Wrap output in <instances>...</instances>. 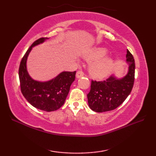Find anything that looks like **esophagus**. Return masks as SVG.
Here are the masks:
<instances>
[{"label":"esophagus","instance_id":"1","mask_svg":"<svg viewBox=\"0 0 156 156\" xmlns=\"http://www.w3.org/2000/svg\"><path fill=\"white\" fill-rule=\"evenodd\" d=\"M84 76V72H82V71H81V70H79V71H78L77 72H76V78H81V77H82V76Z\"/></svg>","mask_w":156,"mask_h":156}]
</instances>
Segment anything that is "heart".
Returning <instances> with one entry per match:
<instances>
[{"label": "heart", "mask_w": 156, "mask_h": 156, "mask_svg": "<svg viewBox=\"0 0 156 156\" xmlns=\"http://www.w3.org/2000/svg\"><path fill=\"white\" fill-rule=\"evenodd\" d=\"M107 54L105 48H95L85 56L89 62H93L90 66V75L93 78L101 79L111 74L113 68L114 62L109 58H103Z\"/></svg>", "instance_id": "obj_1"}]
</instances>
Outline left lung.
Returning <instances> with one entry per match:
<instances>
[{
  "mask_svg": "<svg viewBox=\"0 0 156 156\" xmlns=\"http://www.w3.org/2000/svg\"><path fill=\"white\" fill-rule=\"evenodd\" d=\"M126 61L129 72L123 78L118 80L109 76L102 81H91L90 90L87 94L89 107L97 112L112 111L120 106L131 93L135 80V60L128 49Z\"/></svg>",
  "mask_w": 156,
  "mask_h": 156,
  "instance_id": "8db88e82",
  "label": "left lung"
}]
</instances>
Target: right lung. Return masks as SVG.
<instances>
[{
	"label": "right lung",
	"mask_w": 156,
	"mask_h": 156,
	"mask_svg": "<svg viewBox=\"0 0 156 156\" xmlns=\"http://www.w3.org/2000/svg\"><path fill=\"white\" fill-rule=\"evenodd\" d=\"M48 37H41L33 43L20 63L19 77L21 91L26 100L33 107L50 112L58 110L64 104L69 88L76 78V71L63 72L53 80L40 82L29 76L26 62L32 47L44 42Z\"/></svg>",
	"instance_id": "obj_1"
}]
</instances>
